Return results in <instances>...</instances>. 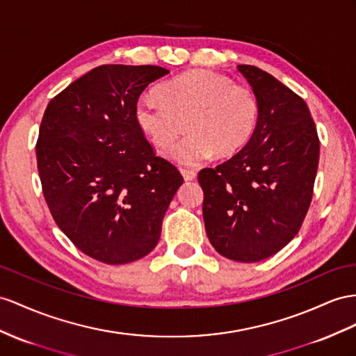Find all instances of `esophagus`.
I'll use <instances>...</instances> for the list:
<instances>
[{"mask_svg":"<svg viewBox=\"0 0 356 356\" xmlns=\"http://www.w3.org/2000/svg\"><path fill=\"white\" fill-rule=\"evenodd\" d=\"M180 172H181V176H184V179H185V180H195V177H197V172H195L194 170L181 168V170H180Z\"/></svg>","mask_w":356,"mask_h":356,"instance_id":"esophagus-1","label":"esophagus"}]
</instances>
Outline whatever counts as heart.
<instances>
[{
	"mask_svg": "<svg viewBox=\"0 0 356 356\" xmlns=\"http://www.w3.org/2000/svg\"><path fill=\"white\" fill-rule=\"evenodd\" d=\"M158 97L143 96L135 122L152 144L167 145L185 126L186 135L163 150L179 165L225 158L247 145L256 132L260 105L254 91L212 70H189L158 87Z\"/></svg>",
	"mask_w": 356,
	"mask_h": 356,
	"instance_id": "1",
	"label": "heart"
}]
</instances>
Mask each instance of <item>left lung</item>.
I'll return each instance as SVG.
<instances>
[{
	"mask_svg": "<svg viewBox=\"0 0 356 356\" xmlns=\"http://www.w3.org/2000/svg\"><path fill=\"white\" fill-rule=\"evenodd\" d=\"M260 105L256 132L238 153L203 168V218L221 256L265 260L298 234L312 203L318 136L302 97L256 66L239 65Z\"/></svg>",
	"mask_w": 356,
	"mask_h": 356,
	"instance_id": "8db88e82",
	"label": "left lung"
}]
</instances>
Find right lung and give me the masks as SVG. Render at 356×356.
<instances>
[{"mask_svg": "<svg viewBox=\"0 0 356 356\" xmlns=\"http://www.w3.org/2000/svg\"><path fill=\"white\" fill-rule=\"evenodd\" d=\"M159 66L104 65L74 81L43 114L35 144L44 200L78 250L106 265L156 247L184 177L154 154L134 108Z\"/></svg>", "mask_w": 356, "mask_h": 356, "instance_id": "1", "label": "right lung"}]
</instances>
